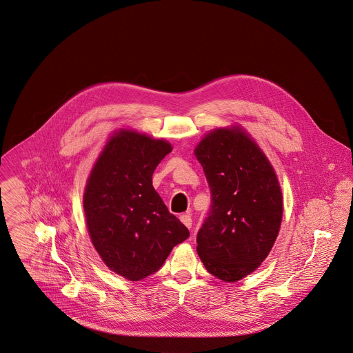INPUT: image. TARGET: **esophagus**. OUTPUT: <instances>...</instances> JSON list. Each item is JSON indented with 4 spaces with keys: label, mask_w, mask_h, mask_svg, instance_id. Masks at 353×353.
I'll list each match as a JSON object with an SVG mask.
<instances>
[{
    "label": "esophagus",
    "mask_w": 353,
    "mask_h": 353,
    "mask_svg": "<svg viewBox=\"0 0 353 353\" xmlns=\"http://www.w3.org/2000/svg\"><path fill=\"white\" fill-rule=\"evenodd\" d=\"M180 220H181V223H183L187 228H191V227H192V219H191L190 214H181V216H180Z\"/></svg>",
    "instance_id": "34e87169"
}]
</instances>
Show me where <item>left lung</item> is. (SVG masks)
Returning a JSON list of instances; mask_svg holds the SVG:
<instances>
[{
	"instance_id": "left-lung-1",
	"label": "left lung",
	"mask_w": 353,
	"mask_h": 353,
	"mask_svg": "<svg viewBox=\"0 0 353 353\" xmlns=\"http://www.w3.org/2000/svg\"><path fill=\"white\" fill-rule=\"evenodd\" d=\"M195 155L212 196L196 252L208 272L236 282L271 252L282 223V191L264 152L239 129L210 132Z\"/></svg>"
}]
</instances>
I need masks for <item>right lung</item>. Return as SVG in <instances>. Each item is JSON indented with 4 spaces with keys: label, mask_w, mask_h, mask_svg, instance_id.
<instances>
[{
    "label": "right lung",
    "mask_w": 353,
    "mask_h": 353,
    "mask_svg": "<svg viewBox=\"0 0 353 353\" xmlns=\"http://www.w3.org/2000/svg\"><path fill=\"white\" fill-rule=\"evenodd\" d=\"M170 151L165 140L119 130L88 179L83 210L92 243L111 271L132 282L157 272L190 236L152 187V173Z\"/></svg>",
    "instance_id": "1"
}]
</instances>
